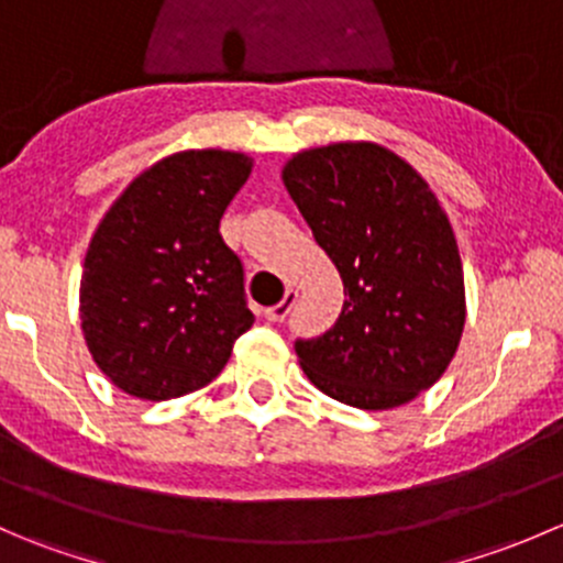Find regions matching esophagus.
Masks as SVG:
<instances>
[{
	"label": "esophagus",
	"mask_w": 563,
	"mask_h": 563,
	"mask_svg": "<svg viewBox=\"0 0 563 563\" xmlns=\"http://www.w3.org/2000/svg\"><path fill=\"white\" fill-rule=\"evenodd\" d=\"M297 299H299V294L294 291V288H288L286 297H283L280 302L272 305V308H266V310H264L266 321H283V318H286V316L291 313V310H294V305H297Z\"/></svg>",
	"instance_id": "34e87169"
}]
</instances>
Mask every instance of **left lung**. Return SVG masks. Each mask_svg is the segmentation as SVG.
<instances>
[{"mask_svg":"<svg viewBox=\"0 0 563 563\" xmlns=\"http://www.w3.org/2000/svg\"><path fill=\"white\" fill-rule=\"evenodd\" d=\"M283 181L345 288L338 321L294 343L302 371L323 395L365 411L413 400L446 371L465 321L444 209L422 176L376 144L302 152Z\"/></svg>","mask_w":563,"mask_h":563,"instance_id":"1","label":"left lung"}]
</instances>
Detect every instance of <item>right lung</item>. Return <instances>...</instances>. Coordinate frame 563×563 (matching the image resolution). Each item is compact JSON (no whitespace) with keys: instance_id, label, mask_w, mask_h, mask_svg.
<instances>
[{"instance_id":"right-lung-1","label":"right lung","mask_w":563,"mask_h":563,"mask_svg":"<svg viewBox=\"0 0 563 563\" xmlns=\"http://www.w3.org/2000/svg\"><path fill=\"white\" fill-rule=\"evenodd\" d=\"M250 176L236 152H179L144 172L89 242L81 327L100 371L133 397L207 387L253 327L245 269L220 218Z\"/></svg>"}]
</instances>
